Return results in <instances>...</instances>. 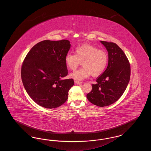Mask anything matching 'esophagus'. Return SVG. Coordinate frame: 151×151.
Here are the masks:
<instances>
[{"mask_svg": "<svg viewBox=\"0 0 151 151\" xmlns=\"http://www.w3.org/2000/svg\"><path fill=\"white\" fill-rule=\"evenodd\" d=\"M74 82H75V83L76 84H80L82 83L81 81H77V80H75Z\"/></svg>", "mask_w": 151, "mask_h": 151, "instance_id": "34e87169", "label": "esophagus"}]
</instances>
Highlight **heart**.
Instances as JSON below:
<instances>
[{"instance_id":"1","label":"heart","mask_w":151,"mask_h":151,"mask_svg":"<svg viewBox=\"0 0 151 151\" xmlns=\"http://www.w3.org/2000/svg\"><path fill=\"white\" fill-rule=\"evenodd\" d=\"M75 54L67 53L65 58L67 67L70 70H75L80 65L83 67L70 74V76L76 80H82L92 74L98 76L105 71L108 65L107 52L89 44H83L75 48Z\"/></svg>"}]
</instances>
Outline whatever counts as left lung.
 Masks as SVG:
<instances>
[{
	"instance_id": "obj_1",
	"label": "left lung",
	"mask_w": 151,
	"mask_h": 151,
	"mask_svg": "<svg viewBox=\"0 0 151 151\" xmlns=\"http://www.w3.org/2000/svg\"><path fill=\"white\" fill-rule=\"evenodd\" d=\"M108 52L106 70L92 84L86 95L89 102L100 107L107 106L118 100L129 83L131 69L129 61L122 49L115 43L100 41Z\"/></svg>"
}]
</instances>
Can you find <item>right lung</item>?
Segmentation results:
<instances>
[{
	"label": "right lung",
	"instance_id": "right-lung-1",
	"mask_svg": "<svg viewBox=\"0 0 151 151\" xmlns=\"http://www.w3.org/2000/svg\"><path fill=\"white\" fill-rule=\"evenodd\" d=\"M70 47L68 40H45L35 45L25 58L21 70L22 84L40 106L58 108L67 100L74 81L62 78L68 74L65 58Z\"/></svg>",
	"mask_w": 151,
	"mask_h": 151
}]
</instances>
